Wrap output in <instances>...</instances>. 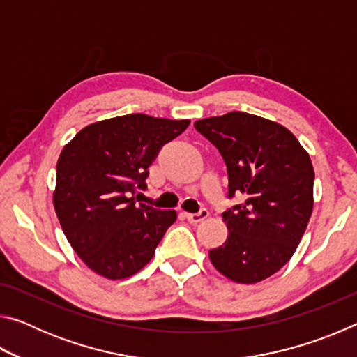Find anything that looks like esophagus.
<instances>
[{
    "label": "esophagus",
    "instance_id": "34e87169",
    "mask_svg": "<svg viewBox=\"0 0 357 357\" xmlns=\"http://www.w3.org/2000/svg\"><path fill=\"white\" fill-rule=\"evenodd\" d=\"M209 215V211L208 209H200L198 211L197 214H190V213H184V217L187 220H189L190 223H198L206 219V217Z\"/></svg>",
    "mask_w": 357,
    "mask_h": 357
}]
</instances>
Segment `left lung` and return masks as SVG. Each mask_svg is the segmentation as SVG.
<instances>
[{
    "label": "left lung",
    "instance_id": "8db88e82",
    "mask_svg": "<svg viewBox=\"0 0 357 357\" xmlns=\"http://www.w3.org/2000/svg\"><path fill=\"white\" fill-rule=\"evenodd\" d=\"M193 126L225 160L228 197L245 198L222 214L228 238L209 250L211 263L236 283L268 279L293 257L310 220L315 172L309 153L282 124L244 112Z\"/></svg>",
    "mask_w": 357,
    "mask_h": 357
}]
</instances>
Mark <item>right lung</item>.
Returning <instances> with one entry per match:
<instances>
[{
	"mask_svg": "<svg viewBox=\"0 0 357 357\" xmlns=\"http://www.w3.org/2000/svg\"><path fill=\"white\" fill-rule=\"evenodd\" d=\"M189 119L124 114L83 128L56 164L53 206L83 263L105 279L134 275L153 258L176 211L137 203L160 148L183 134Z\"/></svg>",
	"mask_w": 357,
	"mask_h": 357,
	"instance_id": "right-lung-1",
	"label": "right lung"
}]
</instances>
